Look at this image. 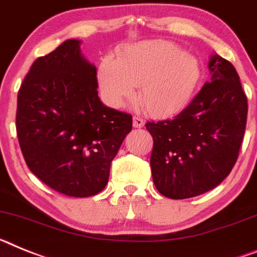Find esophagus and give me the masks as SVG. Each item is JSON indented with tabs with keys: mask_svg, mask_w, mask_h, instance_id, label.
Returning <instances> with one entry per match:
<instances>
[{
	"mask_svg": "<svg viewBox=\"0 0 257 257\" xmlns=\"http://www.w3.org/2000/svg\"><path fill=\"white\" fill-rule=\"evenodd\" d=\"M145 125V120L141 119L140 116H133V126L135 128H142Z\"/></svg>",
	"mask_w": 257,
	"mask_h": 257,
	"instance_id": "obj_1",
	"label": "esophagus"
}]
</instances>
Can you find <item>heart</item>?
Masks as SVG:
<instances>
[{
    "mask_svg": "<svg viewBox=\"0 0 257 257\" xmlns=\"http://www.w3.org/2000/svg\"><path fill=\"white\" fill-rule=\"evenodd\" d=\"M200 76L198 59L164 40L137 42L124 49L116 61L107 57L98 67V84L107 104L121 107L137 86L138 104L156 117L186 108Z\"/></svg>",
    "mask_w": 257,
    "mask_h": 257,
    "instance_id": "heart-1",
    "label": "heart"
}]
</instances>
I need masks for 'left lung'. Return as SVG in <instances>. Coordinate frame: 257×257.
<instances>
[{"label": "left lung", "instance_id": "left-lung-1", "mask_svg": "<svg viewBox=\"0 0 257 257\" xmlns=\"http://www.w3.org/2000/svg\"><path fill=\"white\" fill-rule=\"evenodd\" d=\"M211 80L175 119L147 121L156 189L186 199L215 189L238 159L247 121V97L230 62L211 55Z\"/></svg>", "mask_w": 257, "mask_h": 257}]
</instances>
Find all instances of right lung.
<instances>
[{
  "label": "right lung",
  "instance_id": "right-lung-1",
  "mask_svg": "<svg viewBox=\"0 0 257 257\" xmlns=\"http://www.w3.org/2000/svg\"><path fill=\"white\" fill-rule=\"evenodd\" d=\"M66 40L33 62L18 91L17 133L27 166L58 193L98 194L132 131V115L98 97L97 68Z\"/></svg>",
  "mask_w": 257,
  "mask_h": 257
}]
</instances>
